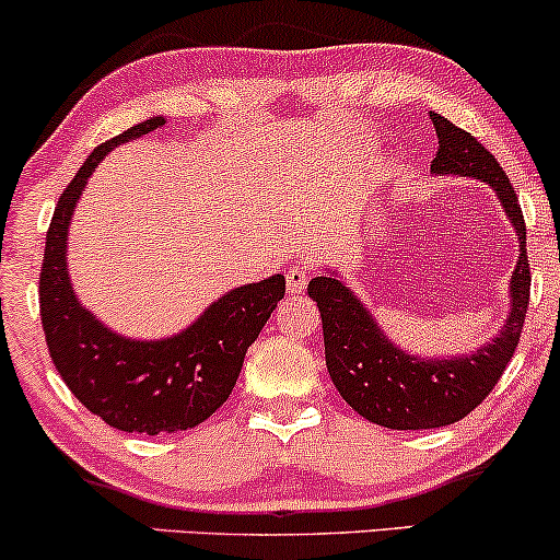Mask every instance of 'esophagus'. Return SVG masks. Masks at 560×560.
I'll return each instance as SVG.
<instances>
[{
  "instance_id": "1",
  "label": "esophagus",
  "mask_w": 560,
  "mask_h": 560,
  "mask_svg": "<svg viewBox=\"0 0 560 560\" xmlns=\"http://www.w3.org/2000/svg\"><path fill=\"white\" fill-rule=\"evenodd\" d=\"M310 268L307 266H294L287 271V287L292 294H302L307 289Z\"/></svg>"
}]
</instances>
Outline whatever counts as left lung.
Masks as SVG:
<instances>
[{
	"label": "left lung",
	"instance_id": "left-lung-1",
	"mask_svg": "<svg viewBox=\"0 0 560 560\" xmlns=\"http://www.w3.org/2000/svg\"><path fill=\"white\" fill-rule=\"evenodd\" d=\"M430 119L438 135L430 172L438 177H475L493 187L516 232L518 260L511 273L509 315L501 331L472 352L454 357H417L390 341L365 302L334 268L310 281L307 294L318 302L326 365L336 390L357 415L390 430L446 428L482 404L516 352L529 305L527 226L506 172L475 135L435 112Z\"/></svg>",
	"mask_w": 560,
	"mask_h": 560
}]
</instances>
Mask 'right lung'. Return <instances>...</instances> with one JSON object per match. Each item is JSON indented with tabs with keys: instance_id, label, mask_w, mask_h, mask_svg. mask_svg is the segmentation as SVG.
<instances>
[{
	"instance_id": "obj_1",
	"label": "right lung",
	"mask_w": 560,
	"mask_h": 560,
	"mask_svg": "<svg viewBox=\"0 0 560 560\" xmlns=\"http://www.w3.org/2000/svg\"><path fill=\"white\" fill-rule=\"evenodd\" d=\"M164 125L161 114L148 117L93 148L54 208L38 281L46 345L67 388L106 425L145 435L190 430L229 399L247 349L287 292L281 273L237 287L166 339H130L80 305L67 268V237L88 177L114 148Z\"/></svg>"
}]
</instances>
